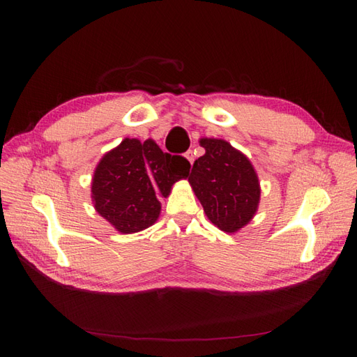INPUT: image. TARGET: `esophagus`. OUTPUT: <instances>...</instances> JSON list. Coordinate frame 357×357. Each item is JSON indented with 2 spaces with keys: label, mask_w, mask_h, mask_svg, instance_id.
I'll use <instances>...</instances> for the list:
<instances>
[{
  "label": "esophagus",
  "mask_w": 357,
  "mask_h": 357,
  "mask_svg": "<svg viewBox=\"0 0 357 357\" xmlns=\"http://www.w3.org/2000/svg\"><path fill=\"white\" fill-rule=\"evenodd\" d=\"M185 157L188 158V162H189V163H191V165L194 163V153L191 151V149H189V151H186V153H185Z\"/></svg>",
  "instance_id": "obj_1"
}]
</instances>
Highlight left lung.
Returning <instances> with one entry per match:
<instances>
[{
	"instance_id": "1",
	"label": "left lung",
	"mask_w": 357,
	"mask_h": 357,
	"mask_svg": "<svg viewBox=\"0 0 357 357\" xmlns=\"http://www.w3.org/2000/svg\"><path fill=\"white\" fill-rule=\"evenodd\" d=\"M204 154L188 181L206 217L226 234L238 232L255 217L261 199L257 171L245 154L223 139L203 137Z\"/></svg>"
}]
</instances>
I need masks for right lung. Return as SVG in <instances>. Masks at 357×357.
Returning a JSON list of instances; mask_svg holds the SVG:
<instances>
[{"label":"right lung","instance_id":"1","mask_svg":"<svg viewBox=\"0 0 357 357\" xmlns=\"http://www.w3.org/2000/svg\"><path fill=\"white\" fill-rule=\"evenodd\" d=\"M191 169L185 157L163 153L153 139L126 137L100 158L91 180L94 209L117 232L134 234L153 226L176 181Z\"/></svg>","mask_w":357,"mask_h":357}]
</instances>
